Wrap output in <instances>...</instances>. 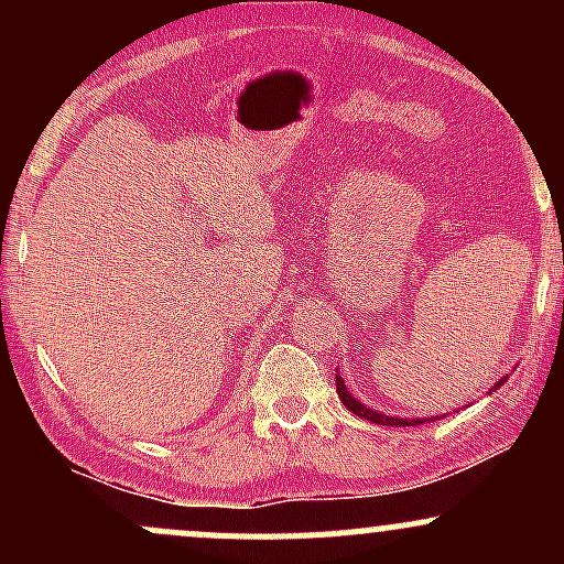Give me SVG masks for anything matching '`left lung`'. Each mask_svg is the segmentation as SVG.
<instances>
[{
  "label": "left lung",
  "mask_w": 564,
  "mask_h": 564,
  "mask_svg": "<svg viewBox=\"0 0 564 564\" xmlns=\"http://www.w3.org/2000/svg\"><path fill=\"white\" fill-rule=\"evenodd\" d=\"M503 381H507V379H501V381H498V384H503ZM336 392H339V400L347 405V411H352L355 416L366 419V422L384 424V426H416V424H424L426 422V419H398V416H384V413L371 411V408H366L358 398H352V394L347 392L345 379H341L339 373H336ZM432 422H435V416H432Z\"/></svg>",
  "instance_id": "obj_1"
}]
</instances>
